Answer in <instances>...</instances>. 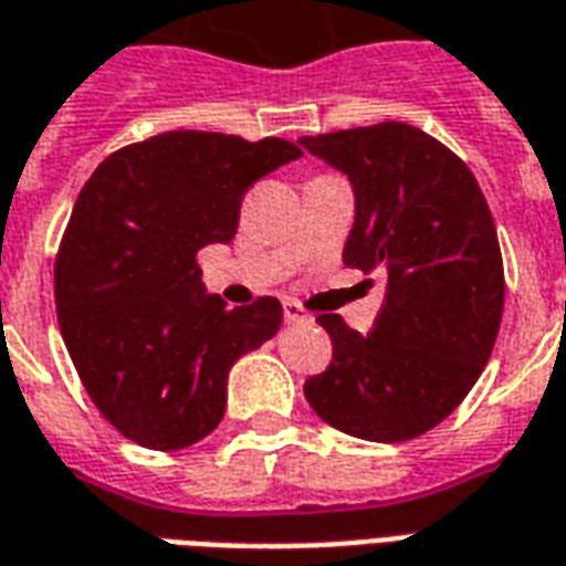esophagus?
Listing matches in <instances>:
<instances>
[{
    "label": "esophagus",
    "instance_id": "obj_1",
    "mask_svg": "<svg viewBox=\"0 0 566 566\" xmlns=\"http://www.w3.org/2000/svg\"><path fill=\"white\" fill-rule=\"evenodd\" d=\"M284 321H287V324H308L312 317L305 315L303 305L294 303V300H287V303H284Z\"/></svg>",
    "mask_w": 566,
    "mask_h": 566
}]
</instances>
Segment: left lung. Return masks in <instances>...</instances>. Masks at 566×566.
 Instances as JSON below:
<instances>
[{"label": "left lung", "mask_w": 566, "mask_h": 566, "mask_svg": "<svg viewBox=\"0 0 566 566\" xmlns=\"http://www.w3.org/2000/svg\"><path fill=\"white\" fill-rule=\"evenodd\" d=\"M354 188L342 261L380 272L375 329L338 315L317 324L333 363L305 380V399L333 429L363 441L420 438L459 408L495 347L504 263L489 203L459 155L405 123L300 137Z\"/></svg>", "instance_id": "left-lung-1"}]
</instances>
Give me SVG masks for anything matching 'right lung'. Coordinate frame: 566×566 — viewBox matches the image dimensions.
Masks as SVG:
<instances>
[{"instance_id":"1","label":"right lung","mask_w":566,"mask_h":566,"mask_svg":"<svg viewBox=\"0 0 566 566\" xmlns=\"http://www.w3.org/2000/svg\"><path fill=\"white\" fill-rule=\"evenodd\" d=\"M291 140L165 132L104 158L53 270L71 363L128 441L182 450L224 417L230 366L282 326V303L228 308L198 251L230 242L251 182L300 158Z\"/></svg>"}]
</instances>
